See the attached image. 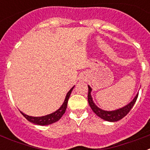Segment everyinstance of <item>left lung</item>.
Wrapping results in <instances>:
<instances>
[{
    "instance_id": "obj_1",
    "label": "left lung",
    "mask_w": 150,
    "mask_h": 150,
    "mask_svg": "<svg viewBox=\"0 0 150 150\" xmlns=\"http://www.w3.org/2000/svg\"><path fill=\"white\" fill-rule=\"evenodd\" d=\"M88 101L90 107H91V110H93V112H95L97 116H99V117L101 118V119H103V120H106V121L116 122L122 120V119L126 116L128 112H130V110H132L134 104H135V102H136V100H137V97H138V95H136V97L133 99V100H132V102H130L128 105L122 107V108H120V109L116 110H114V111H105L100 109V108H98V107H97V106L94 104V102L93 100H92V98H91V88L89 86H88Z\"/></svg>"
}]
</instances>
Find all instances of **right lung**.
Here are the masks:
<instances>
[{
  "mask_svg": "<svg viewBox=\"0 0 150 150\" xmlns=\"http://www.w3.org/2000/svg\"><path fill=\"white\" fill-rule=\"evenodd\" d=\"M73 88H74V87L71 88V90L67 92V95H66L65 100L64 101L62 107H61L58 110L52 112L51 114H49L47 115V116H41V117H33V116H29L26 114H24L23 112H21V113H22L24 116V117L27 120H28L29 122L36 125H47L52 124V123L55 122L59 121L61 118H62V116L64 115V113L65 112L66 108H67V101H68L69 97L71 95Z\"/></svg>",
  "mask_w": 150,
  "mask_h": 150,
  "instance_id": "obj_1",
  "label": "right lung"
}]
</instances>
